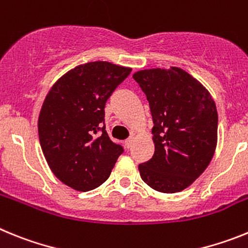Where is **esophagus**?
<instances>
[{
    "label": "esophagus",
    "instance_id": "1",
    "mask_svg": "<svg viewBox=\"0 0 248 248\" xmlns=\"http://www.w3.org/2000/svg\"><path fill=\"white\" fill-rule=\"evenodd\" d=\"M133 143H134V138H129V139H126L125 141H124V145H125L126 149H129L131 148Z\"/></svg>",
    "mask_w": 248,
    "mask_h": 248
}]
</instances>
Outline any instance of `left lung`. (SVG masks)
Masks as SVG:
<instances>
[{"label": "left lung", "mask_w": 248, "mask_h": 248, "mask_svg": "<svg viewBox=\"0 0 248 248\" xmlns=\"http://www.w3.org/2000/svg\"><path fill=\"white\" fill-rule=\"evenodd\" d=\"M145 93L154 126V155L140 176L165 194L189 187L209 166L217 145V109L209 91L181 68L133 74Z\"/></svg>", "instance_id": "8db88e82"}]
</instances>
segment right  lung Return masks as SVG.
Masks as SVG:
<instances>
[{
	"label": "right lung",
	"mask_w": 248,
	"mask_h": 248,
	"mask_svg": "<svg viewBox=\"0 0 248 248\" xmlns=\"http://www.w3.org/2000/svg\"><path fill=\"white\" fill-rule=\"evenodd\" d=\"M131 68L89 62L63 74L49 89L38 118L39 143L50 170L77 191L102 185L122 154L105 130L104 108Z\"/></svg>",
	"instance_id": "add662e5"
}]
</instances>
